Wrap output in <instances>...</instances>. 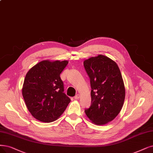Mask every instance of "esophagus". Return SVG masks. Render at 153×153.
Here are the masks:
<instances>
[{
  "label": "esophagus",
  "mask_w": 153,
  "mask_h": 153,
  "mask_svg": "<svg viewBox=\"0 0 153 153\" xmlns=\"http://www.w3.org/2000/svg\"><path fill=\"white\" fill-rule=\"evenodd\" d=\"M80 95H79V94H77V95H76L75 97H74V99H75V100H77V99H78L79 98H80Z\"/></svg>",
  "instance_id": "obj_1"
}]
</instances>
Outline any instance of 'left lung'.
Masks as SVG:
<instances>
[{"instance_id":"1","label":"left lung","mask_w":153,"mask_h":153,"mask_svg":"<svg viewBox=\"0 0 153 153\" xmlns=\"http://www.w3.org/2000/svg\"><path fill=\"white\" fill-rule=\"evenodd\" d=\"M90 79L91 103L85 114L96 125L114 120L123 108L126 95L124 81L118 65L102 54L83 62Z\"/></svg>"}]
</instances>
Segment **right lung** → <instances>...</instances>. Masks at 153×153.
I'll use <instances>...</instances> for the list:
<instances>
[{"mask_svg":"<svg viewBox=\"0 0 153 153\" xmlns=\"http://www.w3.org/2000/svg\"><path fill=\"white\" fill-rule=\"evenodd\" d=\"M68 63L67 60H43L27 71L22 94L28 111L36 119L42 123L55 121L70 102L63 92L60 78Z\"/></svg>","mask_w":153,"mask_h":153,"instance_id":"obj_1","label":"right lung"}]
</instances>
